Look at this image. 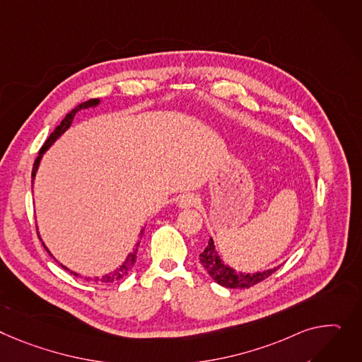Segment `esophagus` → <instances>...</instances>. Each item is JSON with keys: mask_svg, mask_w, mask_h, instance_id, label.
Masks as SVG:
<instances>
[{"mask_svg": "<svg viewBox=\"0 0 362 362\" xmlns=\"http://www.w3.org/2000/svg\"><path fill=\"white\" fill-rule=\"evenodd\" d=\"M198 202H199V199H198L195 195L187 194V195L180 197L177 205H179L182 209H187V208H190V206H195Z\"/></svg>", "mask_w": 362, "mask_h": 362, "instance_id": "34e87169", "label": "esophagus"}]
</instances>
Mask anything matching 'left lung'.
Masks as SVG:
<instances>
[{
	"instance_id": "8db88e82",
	"label": "left lung",
	"mask_w": 362,
	"mask_h": 362,
	"mask_svg": "<svg viewBox=\"0 0 362 362\" xmlns=\"http://www.w3.org/2000/svg\"><path fill=\"white\" fill-rule=\"evenodd\" d=\"M202 267L206 269L209 276L216 282L226 288H250L263 279L271 276L279 267L274 269H268L263 272H255V274H246V272H235L228 264H226L221 257L215 250L214 240L209 238L208 246L205 250L199 255Z\"/></svg>"
}]
</instances>
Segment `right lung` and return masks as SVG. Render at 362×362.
I'll list each match as a JSON object with an SVG mask.
<instances>
[{
    "label": "right lung",
    "instance_id": "right-lung-1",
    "mask_svg": "<svg viewBox=\"0 0 362 362\" xmlns=\"http://www.w3.org/2000/svg\"><path fill=\"white\" fill-rule=\"evenodd\" d=\"M100 105V100L99 99H90V100H87V102H84V103H80L77 107H74L72 109L69 113H66V116L62 119V122L55 128V131L49 135V138L46 139V142L43 144L42 146V148H40V151H39V156H37V158L35 160V164H33V170H32V185H33V180H35V177H36V173H37V168H39V164H40V160H42V157H43V154L46 153V150L49 148L52 144L71 127V124H72V120H74V116H76V113L78 112V110H81V109H88V107H95V106H99ZM142 234H144V228L141 230V233H139V238L142 237ZM39 235V234H37ZM43 245V247L46 249V252L51 255V252L47 250V247L45 246V243H42ZM138 247H139V242L135 245V249L127 256V259H125V262L120 264L119 268H116L115 271H112L110 274H107V275H105V276H102V278H99V276H94V278H86L87 281H94V282H105V284H110V282H116V281H120L122 278H125L128 274H129V271L132 269V267H134V263H135V260H136V253H138ZM52 256V255H51ZM54 257V256H52ZM55 259V257H54ZM55 262H58L57 259H55ZM58 264H61V267L66 271V272H69L71 275H74V276H80L81 278V275L80 274H77V272H74V271H71V269H68L66 267H64L62 263H59L58 262Z\"/></svg>",
    "mask_w": 362,
    "mask_h": 362
}]
</instances>
